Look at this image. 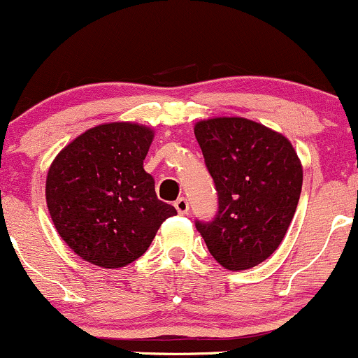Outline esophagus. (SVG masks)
Listing matches in <instances>:
<instances>
[{
  "mask_svg": "<svg viewBox=\"0 0 358 358\" xmlns=\"http://www.w3.org/2000/svg\"><path fill=\"white\" fill-rule=\"evenodd\" d=\"M175 208L176 212L180 213V215H185V213H188V208H190V205H188V200L182 196V199H178L175 202Z\"/></svg>",
  "mask_w": 358,
  "mask_h": 358,
  "instance_id": "obj_1",
  "label": "esophagus"
}]
</instances>
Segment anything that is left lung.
Instances as JSON below:
<instances>
[{
	"label": "left lung",
	"mask_w": 358,
	"mask_h": 358,
	"mask_svg": "<svg viewBox=\"0 0 358 358\" xmlns=\"http://www.w3.org/2000/svg\"><path fill=\"white\" fill-rule=\"evenodd\" d=\"M215 183L219 212L196 220L208 250L229 271L261 264L279 248L296 212L303 168L289 139L245 117L193 127Z\"/></svg>",
	"instance_id": "left-lung-1"
}]
</instances>
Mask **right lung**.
Returning a JSON list of instances; mask_svg holds the SVG:
<instances>
[{
  "mask_svg": "<svg viewBox=\"0 0 358 358\" xmlns=\"http://www.w3.org/2000/svg\"><path fill=\"white\" fill-rule=\"evenodd\" d=\"M155 133L136 122L87 129L53 159L45 196L57 232L77 256L106 269L146 252L175 207L158 200L143 168Z\"/></svg>",
  "mask_w": 358,
  "mask_h": 358,
  "instance_id": "obj_1",
  "label": "right lung"
}]
</instances>
